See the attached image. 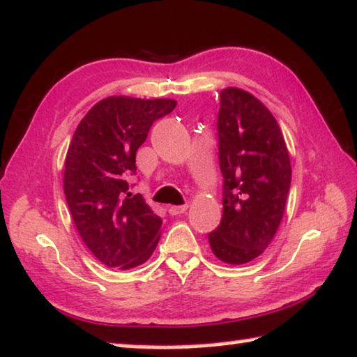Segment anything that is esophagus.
<instances>
[{"label": "esophagus", "mask_w": 357, "mask_h": 357, "mask_svg": "<svg viewBox=\"0 0 357 357\" xmlns=\"http://www.w3.org/2000/svg\"><path fill=\"white\" fill-rule=\"evenodd\" d=\"M189 208V205L185 204V205H172V206H168V213L172 216H178V215H183V213H185V210Z\"/></svg>", "instance_id": "obj_1"}]
</instances>
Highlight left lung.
<instances>
[{"label": "left lung", "mask_w": 357, "mask_h": 357, "mask_svg": "<svg viewBox=\"0 0 357 357\" xmlns=\"http://www.w3.org/2000/svg\"><path fill=\"white\" fill-rule=\"evenodd\" d=\"M222 218L208 234L211 252L227 264L258 258L284 218L291 167L279 123L248 91L226 88L218 112Z\"/></svg>", "instance_id": "obj_1"}]
</instances>
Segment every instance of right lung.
I'll return each mask as SVG.
<instances>
[{"label":"right lung","mask_w":357,"mask_h":357,"mask_svg":"<svg viewBox=\"0 0 357 357\" xmlns=\"http://www.w3.org/2000/svg\"><path fill=\"white\" fill-rule=\"evenodd\" d=\"M176 107L173 99L110 96L79 121L68 146L63 194L77 231L109 268L131 269L152 257L162 220L141 194L132 195L128 174L152 123Z\"/></svg>","instance_id":"obj_1"}]
</instances>
